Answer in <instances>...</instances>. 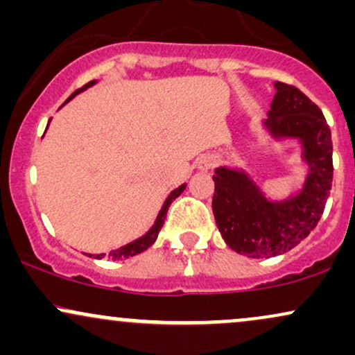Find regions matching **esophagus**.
Returning a JSON list of instances; mask_svg holds the SVG:
<instances>
[{
    "instance_id": "1",
    "label": "esophagus",
    "mask_w": 355,
    "mask_h": 355,
    "mask_svg": "<svg viewBox=\"0 0 355 355\" xmlns=\"http://www.w3.org/2000/svg\"><path fill=\"white\" fill-rule=\"evenodd\" d=\"M211 165H214V160H211L210 157H202V158H198V166H200L202 170H209Z\"/></svg>"
}]
</instances>
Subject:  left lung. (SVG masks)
Listing matches in <instances>:
<instances>
[{
    "label": "left lung",
    "mask_w": 355,
    "mask_h": 355,
    "mask_svg": "<svg viewBox=\"0 0 355 355\" xmlns=\"http://www.w3.org/2000/svg\"><path fill=\"white\" fill-rule=\"evenodd\" d=\"M266 125L277 137H297L304 144L309 173L304 190L292 200L263 198L243 173L217 168L211 198L215 222L232 250L268 259L294 248L315 229L332 189V137L325 116L299 88L277 81Z\"/></svg>",
    "instance_id": "left-lung-1"
}]
</instances>
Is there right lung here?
Segmentation results:
<instances>
[{"mask_svg": "<svg viewBox=\"0 0 355 355\" xmlns=\"http://www.w3.org/2000/svg\"><path fill=\"white\" fill-rule=\"evenodd\" d=\"M93 83H95V81H89V83L85 85V87L78 88V89H76L75 93H73V95L70 96V98H73V96H75L76 93L83 92V89H87L88 87H92ZM70 98H68V100H70ZM185 187H187V185H182V187H178L177 190H173L172 193L168 195V198H166V200H165L164 207H162L160 214H158V217H157V222H155V225L152 227V229H150L148 234L144 235V237H141V239L135 240V242L128 243V245H125V247H120V248H116V250H112V252H110V254H108L110 259H112V260H121V259H128V257H133V255L140 254V252L146 250V248H148L150 245H153V243H155V240H157V237H158V234H160L162 227H164V222H165V217H166V211H168V207L172 205V202L175 200V198H177L178 195H180L183 190H185ZM89 257H92V255H89ZM95 257H96V259H101V257H105V254H100V255H95Z\"/></svg>", "mask_w": 355, "mask_h": 355, "instance_id": "obj_1", "label": "right lung"}]
</instances>
